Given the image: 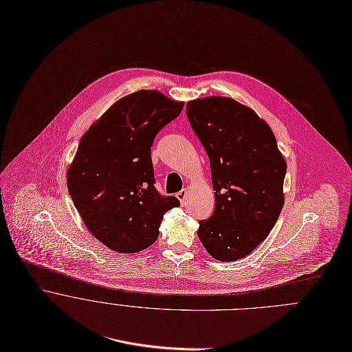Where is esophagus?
Returning a JSON list of instances; mask_svg holds the SVG:
<instances>
[{"label": "esophagus", "instance_id": "34e87169", "mask_svg": "<svg viewBox=\"0 0 352 352\" xmlns=\"http://www.w3.org/2000/svg\"><path fill=\"white\" fill-rule=\"evenodd\" d=\"M186 197H188V189H182L181 192L177 193V199L181 201L182 206L186 204Z\"/></svg>", "mask_w": 352, "mask_h": 352}]
</instances>
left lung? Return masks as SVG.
Masks as SVG:
<instances>
[{
  "instance_id": "left-lung-1",
  "label": "left lung",
  "mask_w": 352,
  "mask_h": 352,
  "mask_svg": "<svg viewBox=\"0 0 352 352\" xmlns=\"http://www.w3.org/2000/svg\"><path fill=\"white\" fill-rule=\"evenodd\" d=\"M186 116L210 157L214 190V210L197 235L214 260L243 258L278 221L287 163L268 124L234 99L192 100Z\"/></svg>"
}]
</instances>
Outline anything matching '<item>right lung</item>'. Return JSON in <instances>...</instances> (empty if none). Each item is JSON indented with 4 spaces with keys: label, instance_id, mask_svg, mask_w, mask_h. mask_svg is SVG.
Listing matches in <instances>:
<instances>
[{
    "label": "right lung",
    "instance_id": "obj_1",
    "mask_svg": "<svg viewBox=\"0 0 352 352\" xmlns=\"http://www.w3.org/2000/svg\"><path fill=\"white\" fill-rule=\"evenodd\" d=\"M184 103L153 89L116 102L81 138L68 168L72 201L91 234L109 249L136 253L159 236L163 214L179 207L155 189L151 146Z\"/></svg>",
    "mask_w": 352,
    "mask_h": 352
}]
</instances>
